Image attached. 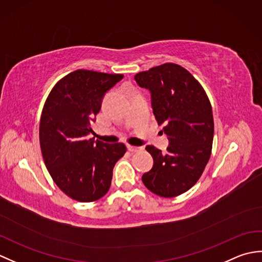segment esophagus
<instances>
[{
	"label": "esophagus",
	"mask_w": 262,
	"mask_h": 262,
	"mask_svg": "<svg viewBox=\"0 0 262 262\" xmlns=\"http://www.w3.org/2000/svg\"><path fill=\"white\" fill-rule=\"evenodd\" d=\"M127 148H128V151L132 152V153H137V152H140V151H142V149H143V147L133 146V145H128Z\"/></svg>",
	"instance_id": "obj_1"
}]
</instances>
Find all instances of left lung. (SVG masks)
Returning <instances> with one entry per match:
<instances>
[{
  "instance_id": "1",
  "label": "left lung",
  "mask_w": 262,
  "mask_h": 262,
  "mask_svg": "<svg viewBox=\"0 0 262 262\" xmlns=\"http://www.w3.org/2000/svg\"><path fill=\"white\" fill-rule=\"evenodd\" d=\"M135 81L151 92L153 114L170 142L165 154L146 146L154 164L143 174V183L158 196H179L199 180L210 158L214 119L209 99L202 84L173 63L140 72Z\"/></svg>"
}]
</instances>
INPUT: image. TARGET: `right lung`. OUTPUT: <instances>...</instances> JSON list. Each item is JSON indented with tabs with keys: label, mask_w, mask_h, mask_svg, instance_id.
<instances>
[{
	"label": "right lung",
	"mask_w": 262,
	"mask_h": 262,
	"mask_svg": "<svg viewBox=\"0 0 262 262\" xmlns=\"http://www.w3.org/2000/svg\"><path fill=\"white\" fill-rule=\"evenodd\" d=\"M124 75L76 70L60 79L43 104L39 141L43 162L65 194L91 203L108 192L113 170L124 157V143L89 138L104 93Z\"/></svg>",
	"instance_id": "1"
}]
</instances>
